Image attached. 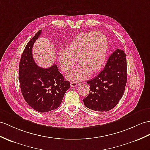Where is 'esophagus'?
Listing matches in <instances>:
<instances>
[{
	"mask_svg": "<svg viewBox=\"0 0 150 150\" xmlns=\"http://www.w3.org/2000/svg\"><path fill=\"white\" fill-rule=\"evenodd\" d=\"M71 85L72 87H76L79 85V82H76V81H72L71 83Z\"/></svg>",
	"mask_w": 150,
	"mask_h": 150,
	"instance_id": "obj_1",
	"label": "esophagus"
}]
</instances>
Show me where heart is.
Instances as JSON below:
<instances>
[{
  "label": "heart",
  "mask_w": 150,
  "mask_h": 150,
  "mask_svg": "<svg viewBox=\"0 0 150 150\" xmlns=\"http://www.w3.org/2000/svg\"><path fill=\"white\" fill-rule=\"evenodd\" d=\"M108 39L101 32H82L73 39L67 51L59 53V64L64 71H67L77 63L76 68L66 76L72 81L85 79L91 74L99 71L104 64L108 50Z\"/></svg>",
  "instance_id": "heart-1"
}]
</instances>
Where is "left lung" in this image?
Returning <instances> with one entry per match:
<instances>
[{"label":"left lung","mask_w":150,"mask_h":150,"mask_svg":"<svg viewBox=\"0 0 150 150\" xmlns=\"http://www.w3.org/2000/svg\"><path fill=\"white\" fill-rule=\"evenodd\" d=\"M127 72L126 54L117 49L109 57L103 70L87 81L90 89L83 99L85 106L97 111H108L115 108L125 91Z\"/></svg>","instance_id":"obj_1"}]
</instances>
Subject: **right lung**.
<instances>
[{
    "label": "right lung",
    "mask_w": 150,
    "mask_h": 150,
    "mask_svg": "<svg viewBox=\"0 0 150 150\" xmlns=\"http://www.w3.org/2000/svg\"><path fill=\"white\" fill-rule=\"evenodd\" d=\"M41 34V30L25 47L19 65V81L27 103L35 111L46 112L58 108L71 84L64 79L55 64L44 69L35 64L32 47Z\"/></svg>",
    "instance_id": "right-lung-1"
}]
</instances>
